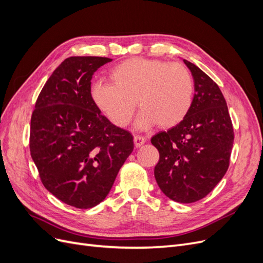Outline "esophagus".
<instances>
[{"instance_id":"34e87169","label":"esophagus","mask_w":263,"mask_h":263,"mask_svg":"<svg viewBox=\"0 0 263 263\" xmlns=\"http://www.w3.org/2000/svg\"><path fill=\"white\" fill-rule=\"evenodd\" d=\"M146 142V138L142 137V136H135L134 137V144H135V147L136 148H139L141 147L142 145H144Z\"/></svg>"}]
</instances>
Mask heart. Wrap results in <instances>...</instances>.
<instances>
[{
    "label": "heart",
    "mask_w": 263,
    "mask_h": 263,
    "mask_svg": "<svg viewBox=\"0 0 263 263\" xmlns=\"http://www.w3.org/2000/svg\"><path fill=\"white\" fill-rule=\"evenodd\" d=\"M109 83L91 87L92 101L117 127H126L135 113V101L141 109L139 129L154 125L171 128L184 119L193 103V79L179 62L135 57L117 63L108 72Z\"/></svg>",
    "instance_id": "b5f03b06"
}]
</instances>
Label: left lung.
<instances>
[{
	"instance_id": "obj_1",
	"label": "left lung",
	"mask_w": 263,
	"mask_h": 263,
	"mask_svg": "<svg viewBox=\"0 0 263 263\" xmlns=\"http://www.w3.org/2000/svg\"><path fill=\"white\" fill-rule=\"evenodd\" d=\"M194 80V98L183 121L151 138L159 151L155 178L162 192L179 203L208 195L225 176L234 128L218 85L194 63L183 60Z\"/></svg>"
}]
</instances>
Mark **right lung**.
<instances>
[{
	"instance_id": "obj_1",
	"label": "right lung",
	"mask_w": 263,
	"mask_h": 263,
	"mask_svg": "<svg viewBox=\"0 0 263 263\" xmlns=\"http://www.w3.org/2000/svg\"><path fill=\"white\" fill-rule=\"evenodd\" d=\"M109 61L91 55L63 60L30 119V156L44 186L81 210L104 200L134 149L132 134L103 116L91 98L92 76Z\"/></svg>"
}]
</instances>
